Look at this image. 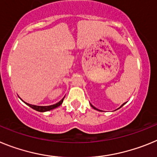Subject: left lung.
Here are the masks:
<instances>
[{
    "label": "left lung",
    "mask_w": 157,
    "mask_h": 157,
    "mask_svg": "<svg viewBox=\"0 0 157 157\" xmlns=\"http://www.w3.org/2000/svg\"><path fill=\"white\" fill-rule=\"evenodd\" d=\"M125 105V103H124V104H123V105H121V106H120V108H121V107H122V106H123V105ZM91 105V107H92L93 109H96V110H98V111H100V110H99V109H97V108H95V107H94V106H93V105ZM119 109H120V108H119Z\"/></svg>",
    "instance_id": "8db88e82"
}]
</instances>
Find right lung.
<instances>
[{
    "instance_id": "right-lung-1",
    "label": "right lung",
    "mask_w": 157,
    "mask_h": 157,
    "mask_svg": "<svg viewBox=\"0 0 157 157\" xmlns=\"http://www.w3.org/2000/svg\"><path fill=\"white\" fill-rule=\"evenodd\" d=\"M63 98L61 100V101H59V102H57L56 104H54L52 105H48V106H38V105H30V104L27 103V102H25L23 101L26 105H28L29 107H30L31 109H34V110L37 111V112H48V111H50L52 110V109H56L57 107H59V105H61V104L63 103Z\"/></svg>"
}]
</instances>
